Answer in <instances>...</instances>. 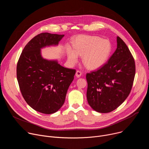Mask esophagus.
I'll return each instance as SVG.
<instances>
[{"label": "esophagus", "mask_w": 149, "mask_h": 149, "mask_svg": "<svg viewBox=\"0 0 149 149\" xmlns=\"http://www.w3.org/2000/svg\"><path fill=\"white\" fill-rule=\"evenodd\" d=\"M81 75H82V72L81 71H77L76 72V73H75V75H76V77L77 78H79L81 76Z\"/></svg>", "instance_id": "1"}]
</instances>
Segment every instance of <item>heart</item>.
<instances>
[{"label":"heart","instance_id":"obj_1","mask_svg":"<svg viewBox=\"0 0 149 149\" xmlns=\"http://www.w3.org/2000/svg\"><path fill=\"white\" fill-rule=\"evenodd\" d=\"M73 49H67L68 60L71 64L82 56L83 65L87 69L95 70L101 68L108 61L112 50L110 42L94 35H80L73 41Z\"/></svg>","mask_w":149,"mask_h":149}]
</instances>
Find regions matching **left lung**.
Masks as SVG:
<instances>
[{
    "label": "left lung",
    "instance_id": "8db88e82",
    "mask_svg": "<svg viewBox=\"0 0 149 149\" xmlns=\"http://www.w3.org/2000/svg\"><path fill=\"white\" fill-rule=\"evenodd\" d=\"M117 49L97 71L87 73V101L101 113L116 110L129 96L134 79V59L124 42L117 37Z\"/></svg>",
    "mask_w": 149,
    "mask_h": 149
}]
</instances>
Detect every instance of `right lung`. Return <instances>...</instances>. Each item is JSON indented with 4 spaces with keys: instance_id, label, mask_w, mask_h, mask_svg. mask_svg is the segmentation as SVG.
Listing matches in <instances>:
<instances>
[{
    "instance_id": "obj_1",
    "label": "right lung",
    "mask_w": 149,
    "mask_h": 149,
    "mask_svg": "<svg viewBox=\"0 0 149 149\" xmlns=\"http://www.w3.org/2000/svg\"><path fill=\"white\" fill-rule=\"evenodd\" d=\"M63 36L38 34L25 47L17 62V79L24 98L33 110L44 114H52L61 108L75 74V70L41 55V49L57 46Z\"/></svg>"
}]
</instances>
